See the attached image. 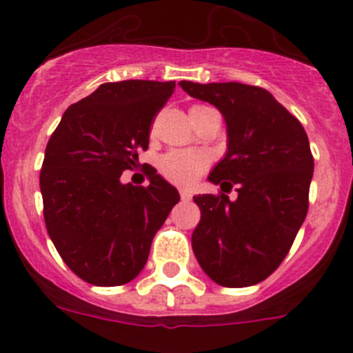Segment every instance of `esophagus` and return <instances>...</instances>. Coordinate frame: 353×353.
I'll return each instance as SVG.
<instances>
[{
    "instance_id": "esophagus-1",
    "label": "esophagus",
    "mask_w": 353,
    "mask_h": 353,
    "mask_svg": "<svg viewBox=\"0 0 353 353\" xmlns=\"http://www.w3.org/2000/svg\"><path fill=\"white\" fill-rule=\"evenodd\" d=\"M180 198H182V201H191V198H192V194L189 191H180Z\"/></svg>"
}]
</instances>
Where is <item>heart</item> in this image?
I'll list each match as a JSON object with an SVG mask.
<instances>
[{
  "instance_id": "heart-1",
  "label": "heart",
  "mask_w": 353,
  "mask_h": 353,
  "mask_svg": "<svg viewBox=\"0 0 353 353\" xmlns=\"http://www.w3.org/2000/svg\"><path fill=\"white\" fill-rule=\"evenodd\" d=\"M203 105H194L199 109ZM210 164L208 154L201 150H171L159 159V171L168 182L179 187H191L207 171Z\"/></svg>"
}]
</instances>
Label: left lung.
Listing matches in <instances>:
<instances>
[{"mask_svg": "<svg viewBox=\"0 0 353 353\" xmlns=\"http://www.w3.org/2000/svg\"><path fill=\"white\" fill-rule=\"evenodd\" d=\"M183 92L219 109L226 121V155L208 174L237 185L233 202L198 194L201 221L192 251L212 281L244 288L281 265L307 214L314 161L307 134L267 90L242 83H180Z\"/></svg>", "mask_w": 353, "mask_h": 353, "instance_id": "1", "label": "left lung"}]
</instances>
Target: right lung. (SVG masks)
Segmentation results:
<instances>
[{
    "label": "right lung",
    "mask_w": 353,
    "mask_h": 353,
    "mask_svg": "<svg viewBox=\"0 0 353 353\" xmlns=\"http://www.w3.org/2000/svg\"><path fill=\"white\" fill-rule=\"evenodd\" d=\"M174 81L101 84L72 104L46 146L40 191L43 219L72 272L95 286L132 281L179 191L152 168L150 185L121 183L148 148L150 125Z\"/></svg>",
    "instance_id": "obj_1"
}]
</instances>
